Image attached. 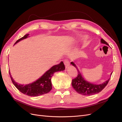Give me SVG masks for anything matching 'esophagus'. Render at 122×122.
<instances>
[{"label": "esophagus", "mask_w": 122, "mask_h": 122, "mask_svg": "<svg viewBox=\"0 0 122 122\" xmlns=\"http://www.w3.org/2000/svg\"><path fill=\"white\" fill-rule=\"evenodd\" d=\"M64 64L65 65V67L66 68H68L69 65H70V63H69V61L67 60H66L64 61Z\"/></svg>", "instance_id": "1"}]
</instances>
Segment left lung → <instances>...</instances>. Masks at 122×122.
<instances>
[{
	"label": "left lung",
	"instance_id": "obj_1",
	"mask_svg": "<svg viewBox=\"0 0 122 122\" xmlns=\"http://www.w3.org/2000/svg\"><path fill=\"white\" fill-rule=\"evenodd\" d=\"M101 43L106 44V45L109 46L108 43L103 40L101 39ZM71 64L76 68L78 74L75 78L72 79V86L77 93L85 96H90L92 95H95L99 93L100 92L103 88H104L106 85L108 83L110 78H109L106 81L103 83L100 84H95L90 83L85 80L83 77L82 76L81 74L79 72L78 69L76 67V65L73 62H71ZM112 72L111 73L112 74Z\"/></svg>",
	"mask_w": 122,
	"mask_h": 122
}]
</instances>
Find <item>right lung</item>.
<instances>
[{"label": "right lung", "instance_id": "right-lung-1", "mask_svg": "<svg viewBox=\"0 0 122 122\" xmlns=\"http://www.w3.org/2000/svg\"><path fill=\"white\" fill-rule=\"evenodd\" d=\"M28 35V34L25 35L22 38L17 40L15 44L21 40L27 38ZM65 69V67L64 62L61 61L59 64L54 65L51 67L36 81L26 85H22L17 83L13 79L10 72L9 73L13 83L18 90L21 93L29 96L35 97L49 93L52 89V83H51V79L53 74L55 72L64 71Z\"/></svg>", "mask_w": 122, "mask_h": 122}]
</instances>
